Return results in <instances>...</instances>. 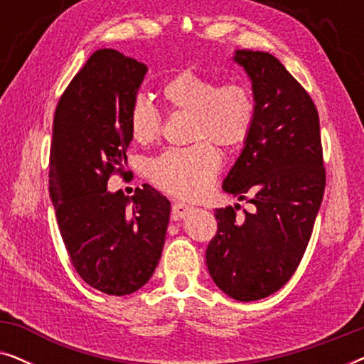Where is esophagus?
I'll list each match as a JSON object with an SVG mask.
<instances>
[{
    "label": "esophagus",
    "mask_w": 364,
    "mask_h": 364,
    "mask_svg": "<svg viewBox=\"0 0 364 364\" xmlns=\"http://www.w3.org/2000/svg\"><path fill=\"white\" fill-rule=\"evenodd\" d=\"M191 210H192V207L187 205V203L173 202L172 203V218H173V220H178V218L186 217Z\"/></svg>",
    "instance_id": "esophagus-1"
}]
</instances>
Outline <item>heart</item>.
I'll return each instance as SVG.
<instances>
[{
	"label": "heart",
	"mask_w": 364,
	"mask_h": 364,
	"mask_svg": "<svg viewBox=\"0 0 364 364\" xmlns=\"http://www.w3.org/2000/svg\"><path fill=\"white\" fill-rule=\"evenodd\" d=\"M161 94L172 112L188 114L186 149H168L149 164V178L161 191L181 198L202 197L220 172L215 147L233 151L247 142L255 127L257 102L242 82H218L196 71H183L164 84ZM129 129L137 142L154 144L162 134V114L146 97L129 109Z\"/></svg>",
	"instance_id": "heart-1"
}]
</instances>
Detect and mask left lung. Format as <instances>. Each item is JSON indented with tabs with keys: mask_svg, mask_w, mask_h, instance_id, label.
<instances>
[{
	"mask_svg": "<svg viewBox=\"0 0 364 364\" xmlns=\"http://www.w3.org/2000/svg\"><path fill=\"white\" fill-rule=\"evenodd\" d=\"M257 102L255 127L223 181L253 203L217 208L205 258L212 280L238 301L280 290L300 265L325 192L320 117L300 82L270 53L235 51Z\"/></svg>",
	"mask_w": 364,
	"mask_h": 364,
	"instance_id": "left-lung-1",
	"label": "left lung"
}]
</instances>
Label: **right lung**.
Segmentation results:
<instances>
[{
	"label": "right lung",
	"mask_w": 364,
	"mask_h": 364,
	"mask_svg": "<svg viewBox=\"0 0 364 364\" xmlns=\"http://www.w3.org/2000/svg\"><path fill=\"white\" fill-rule=\"evenodd\" d=\"M146 73L116 49H97L59 97L53 121L49 193L64 247L77 275L114 296L152 277L171 215V202L151 186L132 197L107 191L127 159L129 109Z\"/></svg>",
	"instance_id": "right-lung-1"
}]
</instances>
